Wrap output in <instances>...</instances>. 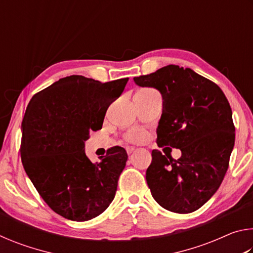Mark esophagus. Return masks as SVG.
<instances>
[{
    "mask_svg": "<svg viewBox=\"0 0 253 253\" xmlns=\"http://www.w3.org/2000/svg\"><path fill=\"white\" fill-rule=\"evenodd\" d=\"M126 151H127L128 154H131L132 152L135 151V147H134V146H127V147H126Z\"/></svg>",
    "mask_w": 253,
    "mask_h": 253,
    "instance_id": "esophagus-1",
    "label": "esophagus"
}]
</instances>
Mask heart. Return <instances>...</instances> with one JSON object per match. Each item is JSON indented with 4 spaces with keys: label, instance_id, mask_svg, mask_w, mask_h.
I'll return each mask as SVG.
<instances>
[{
    "label": "heart",
    "instance_id": "1",
    "mask_svg": "<svg viewBox=\"0 0 253 253\" xmlns=\"http://www.w3.org/2000/svg\"><path fill=\"white\" fill-rule=\"evenodd\" d=\"M144 137V134L138 129H132L128 132L126 138L130 142H137V140H140Z\"/></svg>",
    "mask_w": 253,
    "mask_h": 253
}]
</instances>
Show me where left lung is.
Instances as JSON below:
<instances>
[{
	"mask_svg": "<svg viewBox=\"0 0 253 253\" xmlns=\"http://www.w3.org/2000/svg\"><path fill=\"white\" fill-rule=\"evenodd\" d=\"M134 83L161 92L157 145L182 153L176 161L152 152L146 182L153 198L170 212H194L214 195L229 168L235 139L229 101L211 80L175 65Z\"/></svg>",
	"mask_w": 253,
	"mask_h": 253,
	"instance_id": "1",
	"label": "left lung"
}]
</instances>
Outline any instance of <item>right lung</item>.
Instances as JSON below:
<instances>
[{
    "label": "right lung",
    "mask_w": 253,
    "mask_h": 253,
    "mask_svg": "<svg viewBox=\"0 0 253 253\" xmlns=\"http://www.w3.org/2000/svg\"><path fill=\"white\" fill-rule=\"evenodd\" d=\"M128 78L102 84L84 76L55 81L32 97L22 121L21 160L44 202L59 215L83 222L113 202L125 169V148L115 146L92 163L84 142L101 129L111 102Z\"/></svg>",
    "instance_id": "1"
}]
</instances>
